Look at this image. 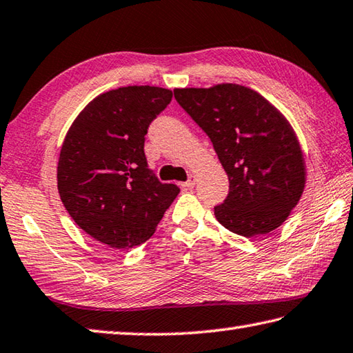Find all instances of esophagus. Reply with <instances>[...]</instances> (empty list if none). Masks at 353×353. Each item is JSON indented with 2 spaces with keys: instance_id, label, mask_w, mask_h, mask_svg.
I'll list each match as a JSON object with an SVG mask.
<instances>
[{
  "instance_id": "obj_1",
  "label": "esophagus",
  "mask_w": 353,
  "mask_h": 353,
  "mask_svg": "<svg viewBox=\"0 0 353 353\" xmlns=\"http://www.w3.org/2000/svg\"><path fill=\"white\" fill-rule=\"evenodd\" d=\"M196 181H197V177H196L194 174H191V176H190V179H188V182L185 183V187H187V188H194Z\"/></svg>"
}]
</instances>
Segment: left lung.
Returning <instances> with one entry per match:
<instances>
[{
    "label": "left lung",
    "instance_id": "left-lung-1",
    "mask_svg": "<svg viewBox=\"0 0 353 353\" xmlns=\"http://www.w3.org/2000/svg\"><path fill=\"white\" fill-rule=\"evenodd\" d=\"M174 97L208 134L230 181L214 207L221 225L245 238L283 225L305 187V160L285 115L259 92L236 83L176 88Z\"/></svg>",
    "mask_w": 353,
    "mask_h": 353
}]
</instances>
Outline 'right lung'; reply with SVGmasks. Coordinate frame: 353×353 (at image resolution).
<instances>
[{"mask_svg": "<svg viewBox=\"0 0 353 353\" xmlns=\"http://www.w3.org/2000/svg\"><path fill=\"white\" fill-rule=\"evenodd\" d=\"M171 99L159 86L112 89L83 108L63 140L61 202L83 232L111 248L148 241L179 194L148 170L143 151L150 123Z\"/></svg>", "mask_w": 353, "mask_h": 353, "instance_id": "1", "label": "right lung"}]
</instances>
